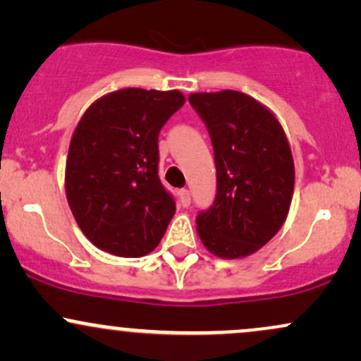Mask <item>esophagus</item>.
<instances>
[{
	"instance_id": "obj_1",
	"label": "esophagus",
	"mask_w": 361,
	"mask_h": 361,
	"mask_svg": "<svg viewBox=\"0 0 361 361\" xmlns=\"http://www.w3.org/2000/svg\"><path fill=\"white\" fill-rule=\"evenodd\" d=\"M178 198H180V204L181 207H188L190 205V192L188 190H180V193H178Z\"/></svg>"
}]
</instances>
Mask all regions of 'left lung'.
I'll return each instance as SVG.
<instances>
[{
  "mask_svg": "<svg viewBox=\"0 0 361 361\" xmlns=\"http://www.w3.org/2000/svg\"><path fill=\"white\" fill-rule=\"evenodd\" d=\"M190 103L212 139L217 195L198 214L197 233L212 255L246 258L283 226L295 166L287 134L263 103L234 90L192 93Z\"/></svg>",
  "mask_w": 361,
  "mask_h": 361,
  "instance_id": "obj_1",
  "label": "left lung"
}]
</instances>
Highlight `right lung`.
<instances>
[{
    "mask_svg": "<svg viewBox=\"0 0 361 361\" xmlns=\"http://www.w3.org/2000/svg\"><path fill=\"white\" fill-rule=\"evenodd\" d=\"M185 103L178 90L123 88L88 106L73 132L66 197L98 250L140 258L159 244L176 212L157 176V135Z\"/></svg>",
    "mask_w": 361,
    "mask_h": 361,
    "instance_id": "obj_1",
    "label": "right lung"
}]
</instances>
